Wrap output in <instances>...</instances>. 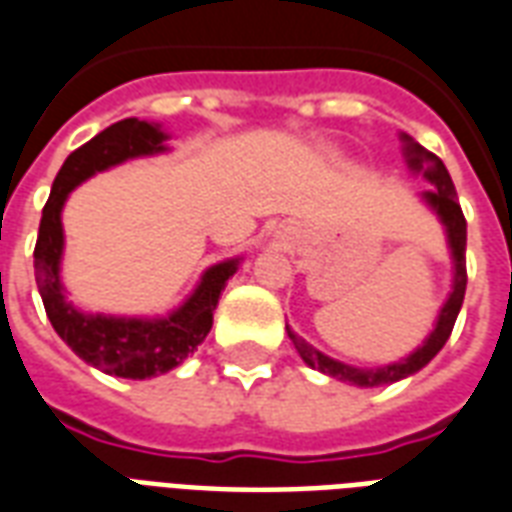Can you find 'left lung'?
I'll return each mask as SVG.
<instances>
[{"instance_id":"obj_1","label":"left lung","mask_w":512,"mask_h":512,"mask_svg":"<svg viewBox=\"0 0 512 512\" xmlns=\"http://www.w3.org/2000/svg\"><path fill=\"white\" fill-rule=\"evenodd\" d=\"M404 140V157H407V165H410L412 173H420L423 179L429 181L434 189H426L420 200L437 214V219L445 227V236H448V249L450 257H453V287H450L448 301L442 304L437 314V323H434V331L423 339L418 350H412L407 358L401 361L385 363V366H350V363L336 361L331 355H325L317 347L301 339L298 333L290 331L287 325V336L293 339L295 350L304 358L306 366H312L317 372L328 374L333 380L350 382V385H358V388H377V385H391V382H399L404 377H412L415 372H420L426 363L437 355L445 342L450 339V331L456 325V317L461 312V304H464V293H467V219L461 214V206L456 200V187L450 181L448 168L442 165L437 154L426 151L420 143L410 138V135H401Z\"/></svg>"}]
</instances>
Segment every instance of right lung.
<instances>
[{"mask_svg":"<svg viewBox=\"0 0 512 512\" xmlns=\"http://www.w3.org/2000/svg\"><path fill=\"white\" fill-rule=\"evenodd\" d=\"M168 138L162 124L121 119L83 143L81 149H75L56 173L34 246V279L54 331L89 366L124 380H149L187 361L211 331L219 295L241 263V257H230L206 268L184 304L162 317L81 312L73 301H67V290L62 285V208L70 192L100 170L168 151Z\"/></svg>","mask_w":512,"mask_h":512,"instance_id":"add662e5","label":"right lung"}]
</instances>
